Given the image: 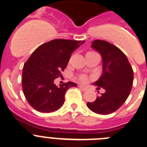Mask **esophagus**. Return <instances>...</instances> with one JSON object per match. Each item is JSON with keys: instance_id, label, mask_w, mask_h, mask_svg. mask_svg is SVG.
Wrapping results in <instances>:
<instances>
[{"instance_id": "esophagus-1", "label": "esophagus", "mask_w": 147, "mask_h": 147, "mask_svg": "<svg viewBox=\"0 0 147 147\" xmlns=\"http://www.w3.org/2000/svg\"><path fill=\"white\" fill-rule=\"evenodd\" d=\"M79 88H80V89L82 90V91H86L87 90H88V88H87L86 87L83 86V85H79Z\"/></svg>"}]
</instances>
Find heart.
<instances>
[{
	"instance_id": "1",
	"label": "heart",
	"mask_w": 147,
	"mask_h": 147,
	"mask_svg": "<svg viewBox=\"0 0 147 147\" xmlns=\"http://www.w3.org/2000/svg\"><path fill=\"white\" fill-rule=\"evenodd\" d=\"M79 80H80V81H81V82H85L87 81V80H88V78H87V77L85 76V75H80Z\"/></svg>"
}]
</instances>
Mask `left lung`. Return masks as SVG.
Here are the masks:
<instances>
[{"instance_id": "8db88e82", "label": "left lung", "mask_w": 147, "mask_h": 147, "mask_svg": "<svg viewBox=\"0 0 147 147\" xmlns=\"http://www.w3.org/2000/svg\"><path fill=\"white\" fill-rule=\"evenodd\" d=\"M92 47L102 58V74L94 85L105 89L94 102L87 106L95 113L107 115L117 111L130 94L134 71L125 54L115 45L103 40H95Z\"/></svg>"}]
</instances>
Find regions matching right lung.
Returning a JSON list of instances; mask_svg holds the SVG:
<instances>
[{"instance_id":"1","label":"right lung","mask_w":147,"mask_h":147,"mask_svg":"<svg viewBox=\"0 0 147 147\" xmlns=\"http://www.w3.org/2000/svg\"><path fill=\"white\" fill-rule=\"evenodd\" d=\"M85 41L54 39L36 49L24 65L22 87L24 96L33 108L42 113L58 110L65 95L77 84L67 82L56 86L54 80L62 76L72 52Z\"/></svg>"}]
</instances>
